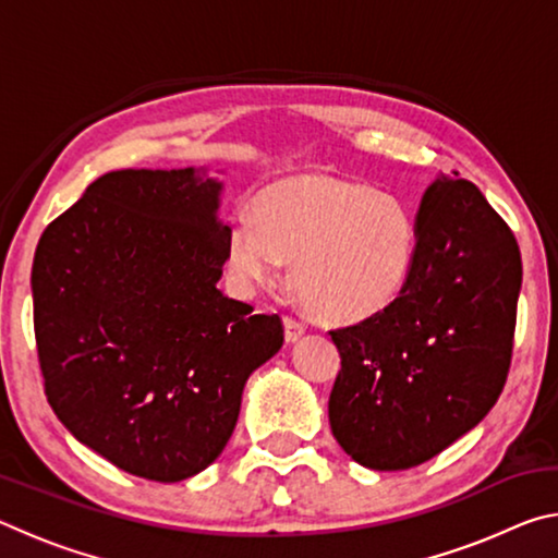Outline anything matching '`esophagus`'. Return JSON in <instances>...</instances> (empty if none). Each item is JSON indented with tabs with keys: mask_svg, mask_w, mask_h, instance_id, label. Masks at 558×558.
I'll list each match as a JSON object with an SVG mask.
<instances>
[{
	"mask_svg": "<svg viewBox=\"0 0 558 558\" xmlns=\"http://www.w3.org/2000/svg\"><path fill=\"white\" fill-rule=\"evenodd\" d=\"M282 325H286V339H288V342H298V339L307 332V325L302 323V319H298V317L286 315V317H282Z\"/></svg>",
	"mask_w": 558,
	"mask_h": 558,
	"instance_id": "1",
	"label": "esophagus"
}]
</instances>
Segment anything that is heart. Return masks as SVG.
<instances>
[{
    "instance_id": "heart-1",
    "label": "heart",
    "mask_w": 558,
    "mask_h": 558,
    "mask_svg": "<svg viewBox=\"0 0 558 558\" xmlns=\"http://www.w3.org/2000/svg\"><path fill=\"white\" fill-rule=\"evenodd\" d=\"M418 226L399 194L332 174H298L263 189L256 219L229 231V268L243 286L272 282L282 258L310 313L359 323L381 313L409 282Z\"/></svg>"
}]
</instances>
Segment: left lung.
Masks as SVG:
<instances>
[{"label": "left lung", "mask_w": 558, "mask_h": 558, "mask_svg": "<svg viewBox=\"0 0 558 558\" xmlns=\"http://www.w3.org/2000/svg\"><path fill=\"white\" fill-rule=\"evenodd\" d=\"M418 251L389 307L332 329L342 369L329 426L372 470L436 458L485 418L512 364L522 256L468 179L440 177L421 199Z\"/></svg>", "instance_id": "left-lung-1"}]
</instances>
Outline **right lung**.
<instances>
[{
    "mask_svg": "<svg viewBox=\"0 0 558 558\" xmlns=\"http://www.w3.org/2000/svg\"><path fill=\"white\" fill-rule=\"evenodd\" d=\"M221 182L186 169L96 179L41 233L34 335L44 391L75 440L130 475L179 483L229 442L282 319L216 288Z\"/></svg>",
    "mask_w": 558,
    "mask_h": 558,
    "instance_id": "right-lung-1",
    "label": "right lung"
}]
</instances>
